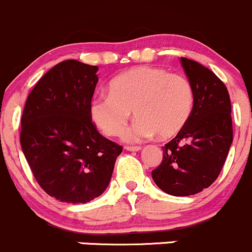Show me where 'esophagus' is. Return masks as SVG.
Wrapping results in <instances>:
<instances>
[{"mask_svg": "<svg viewBox=\"0 0 252 252\" xmlns=\"http://www.w3.org/2000/svg\"><path fill=\"white\" fill-rule=\"evenodd\" d=\"M124 149L126 150V151H139V150H141L140 146H130V145H126L124 146Z\"/></svg>", "mask_w": 252, "mask_h": 252, "instance_id": "esophagus-1", "label": "esophagus"}]
</instances>
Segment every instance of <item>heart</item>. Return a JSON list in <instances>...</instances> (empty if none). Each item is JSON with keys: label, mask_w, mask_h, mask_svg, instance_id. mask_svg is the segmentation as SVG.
Here are the masks:
<instances>
[{"label": "heart", "mask_w": 252, "mask_h": 252, "mask_svg": "<svg viewBox=\"0 0 252 252\" xmlns=\"http://www.w3.org/2000/svg\"><path fill=\"white\" fill-rule=\"evenodd\" d=\"M110 94L93 98L90 113L95 126L107 136L123 133L131 117L138 118L123 139L139 142L158 134L171 139L185 126L192 113L194 88L185 75L163 68H131L108 84Z\"/></svg>", "instance_id": "obj_1"}]
</instances>
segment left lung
<instances>
[{"instance_id": "8db88e82", "label": "left lung", "mask_w": 252, "mask_h": 252, "mask_svg": "<svg viewBox=\"0 0 252 252\" xmlns=\"http://www.w3.org/2000/svg\"><path fill=\"white\" fill-rule=\"evenodd\" d=\"M194 88L192 113L184 128L163 149L161 164L152 171L157 187L173 196L202 191L218 178L233 141L232 106L224 83L212 70L180 58Z\"/></svg>"}]
</instances>
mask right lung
Here are the masks:
<instances>
[{"label":"right lung","instance_id":"1","mask_svg":"<svg viewBox=\"0 0 252 252\" xmlns=\"http://www.w3.org/2000/svg\"><path fill=\"white\" fill-rule=\"evenodd\" d=\"M98 68L63 61L28 96L20 145L37 184L50 196L85 204L108 187L123 147L98 133L90 113Z\"/></svg>","mask_w":252,"mask_h":252}]
</instances>
